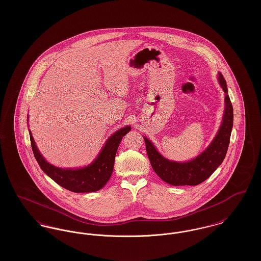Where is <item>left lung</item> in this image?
Listing matches in <instances>:
<instances>
[{
	"instance_id": "8db88e82",
	"label": "left lung",
	"mask_w": 261,
	"mask_h": 261,
	"mask_svg": "<svg viewBox=\"0 0 261 261\" xmlns=\"http://www.w3.org/2000/svg\"><path fill=\"white\" fill-rule=\"evenodd\" d=\"M218 75L219 84L225 93V111L222 124L211 145L197 158L186 162L168 161L158 151L149 139L144 137L146 150L152 169L161 179L170 185H199L217 169L226 156L233 128L234 114L233 106L228 95L226 80L221 73Z\"/></svg>"
}]
</instances>
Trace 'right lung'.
I'll use <instances>...</instances> for the list:
<instances>
[{
	"mask_svg": "<svg viewBox=\"0 0 261 261\" xmlns=\"http://www.w3.org/2000/svg\"><path fill=\"white\" fill-rule=\"evenodd\" d=\"M131 130L126 126L109 138L98 158L88 166L76 169H62L54 166L42 156L29 131L31 147L41 169L62 188L74 193H91L99 191L110 180L113 171L114 159L122 138Z\"/></svg>",
	"mask_w": 261,
	"mask_h": 261,
	"instance_id": "1",
	"label": "right lung"
}]
</instances>
